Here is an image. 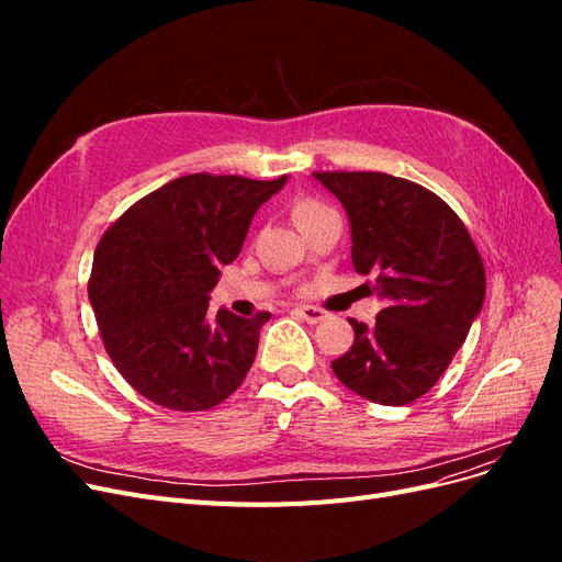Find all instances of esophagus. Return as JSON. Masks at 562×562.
<instances>
[{
	"instance_id": "1",
	"label": "esophagus",
	"mask_w": 562,
	"mask_h": 562,
	"mask_svg": "<svg viewBox=\"0 0 562 562\" xmlns=\"http://www.w3.org/2000/svg\"><path fill=\"white\" fill-rule=\"evenodd\" d=\"M293 312H295L302 321L312 323V326H314V323H321L323 318H326V312L318 310V307H295Z\"/></svg>"
}]
</instances>
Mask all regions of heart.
Listing matches in <instances>:
<instances>
[{
  "label": "heart",
  "instance_id": "1",
  "mask_svg": "<svg viewBox=\"0 0 562 562\" xmlns=\"http://www.w3.org/2000/svg\"><path fill=\"white\" fill-rule=\"evenodd\" d=\"M316 209H321L316 201H302L300 206L295 209V217H300V215H307V213H312V211H316Z\"/></svg>",
  "mask_w": 562,
  "mask_h": 562
}]
</instances>
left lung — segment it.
<instances>
[{"mask_svg": "<svg viewBox=\"0 0 562 562\" xmlns=\"http://www.w3.org/2000/svg\"><path fill=\"white\" fill-rule=\"evenodd\" d=\"M342 203L351 262L378 271L384 310L349 318L353 345L335 378L380 405L419 398L448 370L485 300V269L462 220L422 184L389 173H312Z\"/></svg>", "mask_w": 562, "mask_h": 562, "instance_id": "8db88e82", "label": "left lung"}]
</instances>
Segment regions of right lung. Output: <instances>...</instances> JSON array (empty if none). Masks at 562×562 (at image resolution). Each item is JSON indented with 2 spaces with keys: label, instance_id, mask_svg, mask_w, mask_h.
Instances as JSON below:
<instances>
[{
  "label": "right lung",
  "instance_id": "1",
  "mask_svg": "<svg viewBox=\"0 0 562 562\" xmlns=\"http://www.w3.org/2000/svg\"><path fill=\"white\" fill-rule=\"evenodd\" d=\"M285 180L182 176L133 203L100 239L91 307L112 363L147 401L209 411L246 380L271 314L209 318V300L252 215Z\"/></svg>",
  "mask_w": 562,
  "mask_h": 562
}]
</instances>
